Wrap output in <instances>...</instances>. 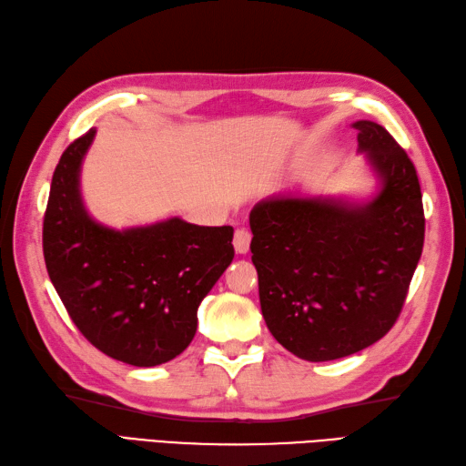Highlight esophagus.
Masks as SVG:
<instances>
[{"label":"esophagus","instance_id":"obj_1","mask_svg":"<svg viewBox=\"0 0 466 466\" xmlns=\"http://www.w3.org/2000/svg\"><path fill=\"white\" fill-rule=\"evenodd\" d=\"M250 242H252L250 232H248L246 228L236 230V234H234V250L238 254H246L248 250H250Z\"/></svg>","mask_w":466,"mask_h":466}]
</instances>
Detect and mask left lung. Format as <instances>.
I'll use <instances>...</instances> for the list:
<instances>
[{
  "label": "left lung",
  "instance_id": "obj_1",
  "mask_svg": "<svg viewBox=\"0 0 466 466\" xmlns=\"http://www.w3.org/2000/svg\"><path fill=\"white\" fill-rule=\"evenodd\" d=\"M353 128L381 184L371 200L279 194L250 212L266 326L306 361L339 360L380 341L403 309L423 252L413 162L381 125Z\"/></svg>",
  "mask_w": 466,
  "mask_h": 466
}]
</instances>
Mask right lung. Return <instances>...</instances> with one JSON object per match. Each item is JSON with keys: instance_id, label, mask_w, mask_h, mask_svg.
Returning a JSON list of instances; mask_svg holds the SVG:
<instances>
[{"instance_id": "obj_1", "label": "right lung", "mask_w": 466, "mask_h": 466, "mask_svg": "<svg viewBox=\"0 0 466 466\" xmlns=\"http://www.w3.org/2000/svg\"><path fill=\"white\" fill-rule=\"evenodd\" d=\"M95 133L73 140L53 172L43 256L69 318L96 350L155 367L190 345L200 301L234 258V228L177 216L127 230L95 222L79 190Z\"/></svg>"}]
</instances>
